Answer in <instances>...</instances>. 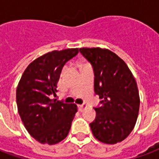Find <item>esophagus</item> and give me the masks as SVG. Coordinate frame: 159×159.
Instances as JSON below:
<instances>
[{
	"label": "esophagus",
	"mask_w": 159,
	"mask_h": 159,
	"mask_svg": "<svg viewBox=\"0 0 159 159\" xmlns=\"http://www.w3.org/2000/svg\"><path fill=\"white\" fill-rule=\"evenodd\" d=\"M77 107H78V110H79V111H83L84 109H86L87 107H88V106L85 105V104H83V105H78Z\"/></svg>",
	"instance_id": "esophagus-1"
}]
</instances>
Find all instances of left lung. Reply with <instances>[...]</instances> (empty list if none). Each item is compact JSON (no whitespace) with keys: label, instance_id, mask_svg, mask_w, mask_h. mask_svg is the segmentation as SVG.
Returning <instances> with one entry per match:
<instances>
[{"label":"left lung","instance_id":"8db88e82","mask_svg":"<svg viewBox=\"0 0 159 159\" xmlns=\"http://www.w3.org/2000/svg\"><path fill=\"white\" fill-rule=\"evenodd\" d=\"M80 52L92 65L94 92L101 107L94 108L96 117L89 124L93 136L106 144L126 139L136 123L140 96L136 82L126 63L110 50L83 48Z\"/></svg>","mask_w":159,"mask_h":159}]
</instances>
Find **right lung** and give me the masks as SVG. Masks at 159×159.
<instances>
[{"instance_id":"right-lung-1","label":"right lung","mask_w":159,"mask_h":159,"mask_svg":"<svg viewBox=\"0 0 159 159\" xmlns=\"http://www.w3.org/2000/svg\"><path fill=\"white\" fill-rule=\"evenodd\" d=\"M78 48L52 51L36 59L23 73L16 91L18 111L31 136L42 144L54 145L69 133L77 111L76 104L52 99L66 63Z\"/></svg>"}]
</instances>
